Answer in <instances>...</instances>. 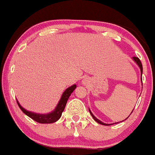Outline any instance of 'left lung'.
<instances>
[{"label":"left lung","mask_w":155,"mask_h":155,"mask_svg":"<svg viewBox=\"0 0 155 155\" xmlns=\"http://www.w3.org/2000/svg\"><path fill=\"white\" fill-rule=\"evenodd\" d=\"M133 58H134V61H136V63H137V64H138V66L140 67V71H141V76H142V74H143V65H142V63H141L140 60V58H138V57H135V56H134V57H133ZM89 111H90V114H91V116H92L93 118H94V120H95L96 122H97V123H99V124H101V125H109L108 124H105V123H102V122H101L100 120H99L98 119H97V118H96V117L94 116V114H93L91 113V111L90 110H89ZM125 120H126V119H125Z\"/></svg>","instance_id":"left-lung-1"}]
</instances>
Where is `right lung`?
<instances>
[{"instance_id": "right-lung-1", "label": "right lung", "mask_w": 155, "mask_h": 155, "mask_svg": "<svg viewBox=\"0 0 155 155\" xmlns=\"http://www.w3.org/2000/svg\"><path fill=\"white\" fill-rule=\"evenodd\" d=\"M76 87V84H73L71 87H68V89H66V91L63 93L62 96H61V98L60 99V101L58 102V105H57L56 109L53 110L51 113L48 114H34L32 112L28 111V110H25L24 108L21 106L20 104L18 103V102L17 101V103L19 107L21 108V110L26 115H27L29 117H30L31 119H32L33 120H35V122L39 123H53L56 122L58 119L60 118L61 116V114H62L63 110H64L65 105H66L67 102H68V99L71 96V94H72V92L75 90V88Z\"/></svg>"}]
</instances>
